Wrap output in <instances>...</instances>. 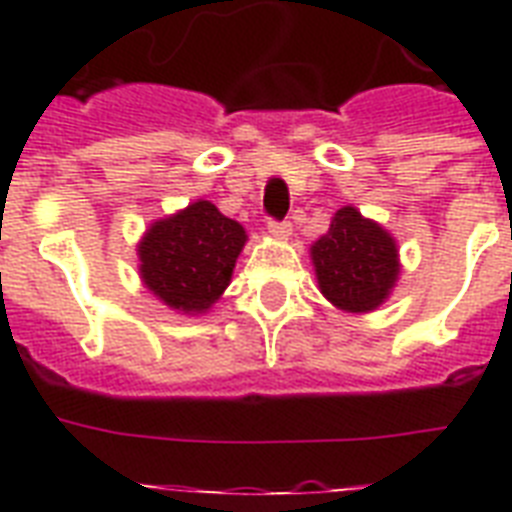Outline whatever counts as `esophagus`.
<instances>
[{
  "label": "esophagus",
  "mask_w": 512,
  "mask_h": 512,
  "mask_svg": "<svg viewBox=\"0 0 512 512\" xmlns=\"http://www.w3.org/2000/svg\"><path fill=\"white\" fill-rule=\"evenodd\" d=\"M268 233L276 236V239H289L292 223H287V220H268Z\"/></svg>",
  "instance_id": "obj_1"
}]
</instances>
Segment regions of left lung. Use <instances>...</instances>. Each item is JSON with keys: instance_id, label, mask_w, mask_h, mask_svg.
Wrapping results in <instances>:
<instances>
[{"instance_id": "8db88e82", "label": "left lung", "mask_w": 512, "mask_h": 512, "mask_svg": "<svg viewBox=\"0 0 512 512\" xmlns=\"http://www.w3.org/2000/svg\"><path fill=\"white\" fill-rule=\"evenodd\" d=\"M321 295L345 313H369L398 281V247L380 223L356 207L337 209L329 231L311 247Z\"/></svg>"}]
</instances>
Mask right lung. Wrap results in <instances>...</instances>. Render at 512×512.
<instances>
[{"instance_id": "add662e5", "label": "right lung", "mask_w": 512, "mask_h": 512, "mask_svg": "<svg viewBox=\"0 0 512 512\" xmlns=\"http://www.w3.org/2000/svg\"><path fill=\"white\" fill-rule=\"evenodd\" d=\"M244 241L247 231L212 201H193L148 228L140 279L172 311L207 313L231 284Z\"/></svg>"}]
</instances>
